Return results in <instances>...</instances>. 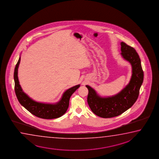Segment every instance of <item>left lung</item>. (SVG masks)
I'll return each mask as SVG.
<instances>
[{"instance_id": "obj_1", "label": "left lung", "mask_w": 159, "mask_h": 159, "mask_svg": "<svg viewBox=\"0 0 159 159\" xmlns=\"http://www.w3.org/2000/svg\"><path fill=\"white\" fill-rule=\"evenodd\" d=\"M121 54L132 66V76L129 84L119 93L113 96H99L94 89L86 85L89 89L87 102L92 111L102 118L119 116L132 107L136 101L143 80L141 60L135 49L121 42Z\"/></svg>"}]
</instances>
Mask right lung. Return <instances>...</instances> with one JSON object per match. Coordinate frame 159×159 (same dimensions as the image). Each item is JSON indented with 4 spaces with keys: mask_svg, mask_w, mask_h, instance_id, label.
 <instances>
[{
    "mask_svg": "<svg viewBox=\"0 0 159 159\" xmlns=\"http://www.w3.org/2000/svg\"><path fill=\"white\" fill-rule=\"evenodd\" d=\"M20 61V57H19V60L16 63L14 73V80L15 83L14 89L19 103L33 115L41 119H57L63 115L66 112L69 106L70 96L76 89L80 87V85L78 84L68 89L63 94L62 98L59 102L55 104L37 102L28 97L23 91L21 86L19 84L18 77V68Z\"/></svg>",
    "mask_w": 159,
    "mask_h": 159,
    "instance_id": "obj_1",
    "label": "right lung"
}]
</instances>
